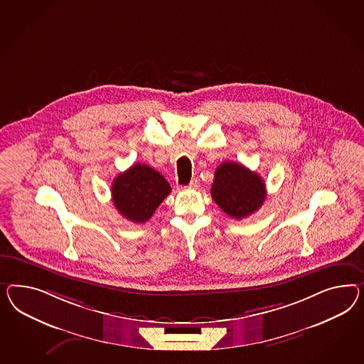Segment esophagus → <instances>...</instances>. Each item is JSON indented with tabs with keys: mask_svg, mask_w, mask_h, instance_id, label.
<instances>
[{
	"mask_svg": "<svg viewBox=\"0 0 364 364\" xmlns=\"http://www.w3.org/2000/svg\"><path fill=\"white\" fill-rule=\"evenodd\" d=\"M198 186H200V181H198L197 178H193V180L189 183V186H188L187 188L188 189H193V191H195V189L198 188Z\"/></svg>",
	"mask_w": 364,
	"mask_h": 364,
	"instance_id": "obj_1",
	"label": "esophagus"
}]
</instances>
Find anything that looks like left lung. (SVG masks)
Segmentation results:
<instances>
[{"label":"left lung","instance_id":"obj_1","mask_svg":"<svg viewBox=\"0 0 364 364\" xmlns=\"http://www.w3.org/2000/svg\"><path fill=\"white\" fill-rule=\"evenodd\" d=\"M210 195L228 216L242 220L262 207L266 198L265 183L242 164L225 161L216 168Z\"/></svg>","mask_w":364,"mask_h":364}]
</instances>
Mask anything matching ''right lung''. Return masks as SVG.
I'll return each instance as SVG.
<instances>
[{
    "label": "right lung",
    "instance_id": "add662e5",
    "mask_svg": "<svg viewBox=\"0 0 364 364\" xmlns=\"http://www.w3.org/2000/svg\"><path fill=\"white\" fill-rule=\"evenodd\" d=\"M111 193L119 213L132 223L141 224L152 217L171 193V186L154 168L138 163L115 177Z\"/></svg>",
    "mask_w": 364,
    "mask_h": 364
}]
</instances>
